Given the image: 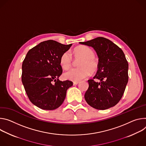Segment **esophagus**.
Returning <instances> with one entry per match:
<instances>
[{"label": "esophagus", "instance_id": "obj_1", "mask_svg": "<svg viewBox=\"0 0 146 146\" xmlns=\"http://www.w3.org/2000/svg\"><path fill=\"white\" fill-rule=\"evenodd\" d=\"M79 83V82H73V85H78Z\"/></svg>", "mask_w": 146, "mask_h": 146}]
</instances>
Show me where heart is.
<instances>
[{"mask_svg": "<svg viewBox=\"0 0 146 146\" xmlns=\"http://www.w3.org/2000/svg\"><path fill=\"white\" fill-rule=\"evenodd\" d=\"M74 56L76 59H82L78 64V68H72L65 72L64 78L78 82L89 76L90 72L94 74L99 69V62L95 57V53L90 48L79 46L74 48ZM60 65L64 70L69 69L72 65V58L68 52L64 53L60 57Z\"/></svg>", "mask_w": 146, "mask_h": 146, "instance_id": "heart-1", "label": "heart"}]
</instances>
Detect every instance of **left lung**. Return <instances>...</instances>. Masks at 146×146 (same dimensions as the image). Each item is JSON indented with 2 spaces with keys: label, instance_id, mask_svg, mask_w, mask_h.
I'll list each match as a JSON object with an SVG mask.
<instances>
[{
  "label": "left lung",
  "instance_id": "left-lung-1",
  "mask_svg": "<svg viewBox=\"0 0 146 146\" xmlns=\"http://www.w3.org/2000/svg\"><path fill=\"white\" fill-rule=\"evenodd\" d=\"M79 43L92 47L99 57V69L93 79L88 80L86 102L98 110L114 107L121 99L128 82V63L125 54L117 45L103 37ZM94 78L100 82H95Z\"/></svg>",
  "mask_w": 146,
  "mask_h": 146
}]
</instances>
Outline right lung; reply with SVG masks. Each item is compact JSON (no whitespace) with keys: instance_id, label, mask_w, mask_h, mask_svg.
Segmentation results:
<instances>
[{"instance_id":"right-lung-1","label":"right lung","mask_w":146,"mask_h":146,"mask_svg":"<svg viewBox=\"0 0 146 146\" xmlns=\"http://www.w3.org/2000/svg\"><path fill=\"white\" fill-rule=\"evenodd\" d=\"M72 44L65 45L55 40L42 42L27 53L22 65L21 80L31 102L45 110L58 108L73 83L61 81V55Z\"/></svg>"}]
</instances>
